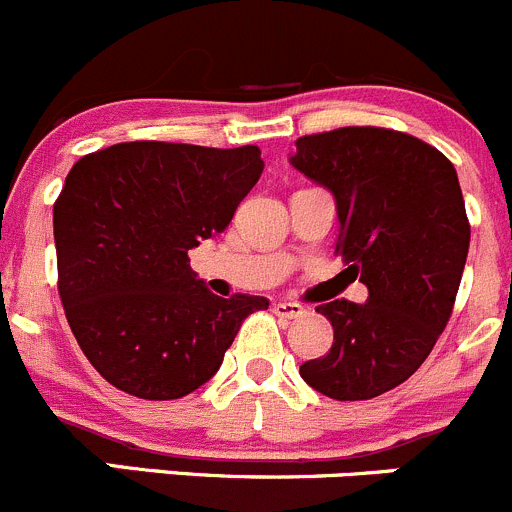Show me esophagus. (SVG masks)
<instances>
[{
    "mask_svg": "<svg viewBox=\"0 0 512 512\" xmlns=\"http://www.w3.org/2000/svg\"><path fill=\"white\" fill-rule=\"evenodd\" d=\"M275 315L285 317V320H295V317L305 315V307L297 305V302H277L275 305Z\"/></svg>",
    "mask_w": 512,
    "mask_h": 512,
    "instance_id": "34e87169",
    "label": "esophagus"
}]
</instances>
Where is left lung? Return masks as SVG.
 Wrapping results in <instances>:
<instances>
[{"mask_svg": "<svg viewBox=\"0 0 512 512\" xmlns=\"http://www.w3.org/2000/svg\"><path fill=\"white\" fill-rule=\"evenodd\" d=\"M295 147L292 165L335 195V252L370 292L365 305H317L335 337L300 375L332 400L377 398L423 365L453 315L470 247L458 175L433 145L385 127H340Z\"/></svg>", "mask_w": 512, "mask_h": 512, "instance_id": "left-lung-1", "label": "left lung"}]
</instances>
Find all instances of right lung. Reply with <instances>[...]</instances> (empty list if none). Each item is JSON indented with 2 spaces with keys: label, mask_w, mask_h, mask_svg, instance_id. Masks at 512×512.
<instances>
[{
  "label": "right lung",
  "mask_w": 512,
  "mask_h": 512,
  "mask_svg": "<svg viewBox=\"0 0 512 512\" xmlns=\"http://www.w3.org/2000/svg\"><path fill=\"white\" fill-rule=\"evenodd\" d=\"M260 147L119 142L69 170L54 202L57 287L94 370L127 395L177 400L222 365L267 297H217L187 252L225 232L260 180Z\"/></svg>",
  "instance_id": "right-lung-1"
}]
</instances>
